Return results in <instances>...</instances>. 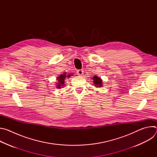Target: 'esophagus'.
<instances>
[{
  "label": "esophagus",
  "instance_id": "esophagus-1",
  "mask_svg": "<svg viewBox=\"0 0 157 157\" xmlns=\"http://www.w3.org/2000/svg\"><path fill=\"white\" fill-rule=\"evenodd\" d=\"M83 73H84V71L82 70H78L77 71V74L79 76H82L83 75Z\"/></svg>",
  "mask_w": 157,
  "mask_h": 157
}]
</instances>
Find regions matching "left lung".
Listing matches in <instances>:
<instances>
[{"instance_id": "8db88e82", "label": "left lung", "mask_w": 157, "mask_h": 157, "mask_svg": "<svg viewBox=\"0 0 157 157\" xmlns=\"http://www.w3.org/2000/svg\"><path fill=\"white\" fill-rule=\"evenodd\" d=\"M93 82L94 84V85H95L96 87H101L102 86V81L98 76H93Z\"/></svg>"}]
</instances>
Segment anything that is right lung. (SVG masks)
<instances>
[{
  "instance_id": "add662e5",
  "label": "right lung",
  "mask_w": 157,
  "mask_h": 157,
  "mask_svg": "<svg viewBox=\"0 0 157 157\" xmlns=\"http://www.w3.org/2000/svg\"><path fill=\"white\" fill-rule=\"evenodd\" d=\"M72 74H69L68 75H66V73H64V74L60 75L57 78V81L58 82H56V87L57 88H62V87L64 86V79L66 78H70L71 76H72Z\"/></svg>"
}]
</instances>
